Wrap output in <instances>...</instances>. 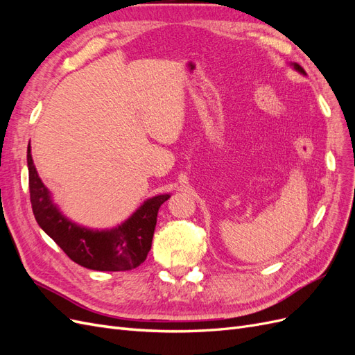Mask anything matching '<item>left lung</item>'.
<instances>
[{
	"instance_id": "obj_1",
	"label": "left lung",
	"mask_w": 355,
	"mask_h": 355,
	"mask_svg": "<svg viewBox=\"0 0 355 355\" xmlns=\"http://www.w3.org/2000/svg\"><path fill=\"white\" fill-rule=\"evenodd\" d=\"M293 67H295V69H296V71H299L300 73H305L304 68H302V67H300V65H297V63H293Z\"/></svg>"
}]
</instances>
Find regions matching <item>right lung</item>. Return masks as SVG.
I'll list each match as a JSON object with an SVG mask.
<instances>
[{"label":"right lung","mask_w":355,"mask_h":355,"mask_svg":"<svg viewBox=\"0 0 355 355\" xmlns=\"http://www.w3.org/2000/svg\"><path fill=\"white\" fill-rule=\"evenodd\" d=\"M28 170L34 216L42 231L55 240L71 261L96 271H130L146 259L158 209L170 198L168 194L146 200L120 227L93 231L71 222L53 204L49 189L37 173L31 148H28Z\"/></svg>","instance_id":"add662e5"}]
</instances>
